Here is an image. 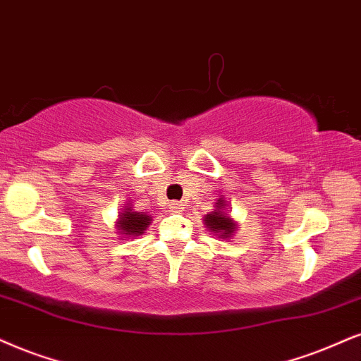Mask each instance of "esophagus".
Listing matches in <instances>:
<instances>
[{
  "instance_id": "esophagus-1",
  "label": "esophagus",
  "mask_w": 361,
  "mask_h": 361,
  "mask_svg": "<svg viewBox=\"0 0 361 361\" xmlns=\"http://www.w3.org/2000/svg\"><path fill=\"white\" fill-rule=\"evenodd\" d=\"M168 207H170L171 212H175V213L181 212V209H183V204H181L180 202H170V203H168Z\"/></svg>"
}]
</instances>
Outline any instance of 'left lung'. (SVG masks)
<instances>
[{"label":"left lung","instance_id":"obj_1","mask_svg":"<svg viewBox=\"0 0 361 361\" xmlns=\"http://www.w3.org/2000/svg\"><path fill=\"white\" fill-rule=\"evenodd\" d=\"M204 226L208 228V231H212L213 235H216L218 238H231L236 233V228H238V221H235L226 212V202L223 198L216 200L213 212L204 214L203 218Z\"/></svg>","mask_w":361,"mask_h":361}]
</instances>
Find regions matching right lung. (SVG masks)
Here are the masks:
<instances>
[{
	"mask_svg": "<svg viewBox=\"0 0 361 361\" xmlns=\"http://www.w3.org/2000/svg\"><path fill=\"white\" fill-rule=\"evenodd\" d=\"M149 225H152V214L135 212L130 203L120 212L116 220V230L121 238H136V236L143 235Z\"/></svg>",
	"mask_w": 361,
	"mask_h": 361,
	"instance_id": "right-lung-1",
	"label": "right lung"
}]
</instances>
